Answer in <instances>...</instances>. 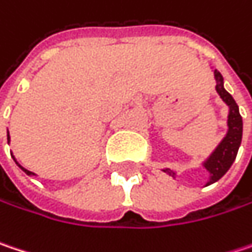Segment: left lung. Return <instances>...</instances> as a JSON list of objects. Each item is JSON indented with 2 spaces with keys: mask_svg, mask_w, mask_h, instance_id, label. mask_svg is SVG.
Here are the masks:
<instances>
[{
  "mask_svg": "<svg viewBox=\"0 0 252 252\" xmlns=\"http://www.w3.org/2000/svg\"><path fill=\"white\" fill-rule=\"evenodd\" d=\"M215 79H217V92L219 96L222 98V101L229 106V114H228V132L223 137V140L219 143L215 151L209 156V158L203 163L205 169L209 172L211 177L209 182L206 183V186L212 185L218 182L225 173L229 170V167L232 166L237 153L241 146V140H242V118L238 111V105L234 101V98L223 89V78L222 75L214 70ZM164 172L172 174L173 177L176 176V173L166 169Z\"/></svg>",
  "mask_w": 252,
  "mask_h": 252,
  "instance_id": "8db88e82",
  "label": "left lung"
}]
</instances>
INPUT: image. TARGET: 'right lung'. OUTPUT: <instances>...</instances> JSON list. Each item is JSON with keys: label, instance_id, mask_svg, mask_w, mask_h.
<instances>
[{"label": "right lung", "instance_id": "right-lung-1", "mask_svg": "<svg viewBox=\"0 0 252 252\" xmlns=\"http://www.w3.org/2000/svg\"><path fill=\"white\" fill-rule=\"evenodd\" d=\"M7 138H8V143H10V134H8V137H7ZM14 160H15V158H14ZM17 164H18V163H17ZM18 166H20V164H18ZM20 167H21V166H20ZM21 170H23V172L27 173L29 176H34V173H32V172H29V170H26L24 167H21Z\"/></svg>", "mask_w": 252, "mask_h": 252}]
</instances>
